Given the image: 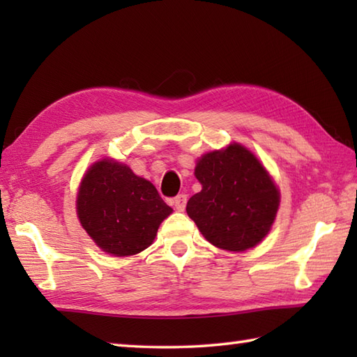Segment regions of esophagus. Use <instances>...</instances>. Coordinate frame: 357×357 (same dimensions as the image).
I'll use <instances>...</instances> for the list:
<instances>
[{"instance_id": "1", "label": "esophagus", "mask_w": 357, "mask_h": 357, "mask_svg": "<svg viewBox=\"0 0 357 357\" xmlns=\"http://www.w3.org/2000/svg\"><path fill=\"white\" fill-rule=\"evenodd\" d=\"M173 206H174V208H176L178 211H184V208L187 206V195H184V193L178 195L176 198L173 199Z\"/></svg>"}]
</instances>
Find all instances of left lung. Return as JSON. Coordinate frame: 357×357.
<instances>
[{
    "instance_id": "obj_1",
    "label": "left lung",
    "mask_w": 357,
    "mask_h": 357,
    "mask_svg": "<svg viewBox=\"0 0 357 357\" xmlns=\"http://www.w3.org/2000/svg\"><path fill=\"white\" fill-rule=\"evenodd\" d=\"M195 174L202 190L187 215L210 244L244 252L265 238L275 221L279 192L253 153L239 144L204 155Z\"/></svg>"
}]
</instances>
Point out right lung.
Returning a JSON list of instances; mask_svg holds the SVG:
<instances>
[{
	"mask_svg": "<svg viewBox=\"0 0 357 357\" xmlns=\"http://www.w3.org/2000/svg\"><path fill=\"white\" fill-rule=\"evenodd\" d=\"M77 211L81 225L104 252L132 256L153 242L172 208L153 184L127 165L102 159L82 179Z\"/></svg>",
	"mask_w": 357,
	"mask_h": 357,
	"instance_id": "right-lung-1",
	"label": "right lung"
}]
</instances>
